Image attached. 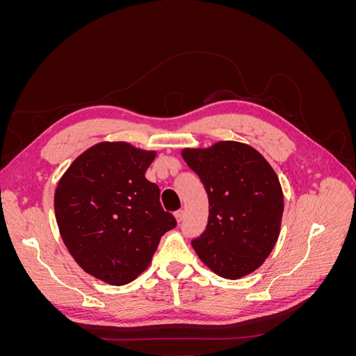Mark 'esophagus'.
Here are the masks:
<instances>
[{"label": "esophagus", "instance_id": "esophagus-1", "mask_svg": "<svg viewBox=\"0 0 356 356\" xmlns=\"http://www.w3.org/2000/svg\"><path fill=\"white\" fill-rule=\"evenodd\" d=\"M184 211H182V209H179V211H175L174 212V217H175V220L178 221V222H181L182 220H184Z\"/></svg>", "mask_w": 356, "mask_h": 356}]
</instances>
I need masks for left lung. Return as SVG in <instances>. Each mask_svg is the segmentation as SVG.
Instances as JSON below:
<instances>
[{
	"label": "left lung",
	"instance_id": "obj_1",
	"mask_svg": "<svg viewBox=\"0 0 356 356\" xmlns=\"http://www.w3.org/2000/svg\"><path fill=\"white\" fill-rule=\"evenodd\" d=\"M181 154L209 200L207 229L191 241L196 254L221 277L252 273L270 255L281 232L284 193L276 172L255 148L238 141L184 148Z\"/></svg>",
	"mask_w": 356,
	"mask_h": 356
}]
</instances>
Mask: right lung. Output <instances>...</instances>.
Returning a JSON list of instances; mask_svg holds the SVG:
<instances>
[{
    "label": "right lung",
    "mask_w": 356,
    "mask_h": 356,
    "mask_svg": "<svg viewBox=\"0 0 356 356\" xmlns=\"http://www.w3.org/2000/svg\"><path fill=\"white\" fill-rule=\"evenodd\" d=\"M153 149L99 143L86 149L58 182L55 213L60 238L86 273L126 285L152 263L160 238L177 225L145 178Z\"/></svg>",
    "instance_id": "right-lung-1"
}]
</instances>
